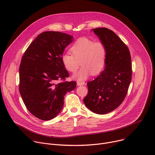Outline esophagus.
<instances>
[{
    "mask_svg": "<svg viewBox=\"0 0 155 155\" xmlns=\"http://www.w3.org/2000/svg\"><path fill=\"white\" fill-rule=\"evenodd\" d=\"M85 83H84V81H77V84L78 85V86H81V85H84Z\"/></svg>",
    "mask_w": 155,
    "mask_h": 155,
    "instance_id": "obj_1",
    "label": "esophagus"
}]
</instances>
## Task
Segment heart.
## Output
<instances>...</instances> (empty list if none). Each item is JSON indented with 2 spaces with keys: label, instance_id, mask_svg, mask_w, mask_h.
<instances>
[{
  "label": "heart",
  "instance_id": "1",
  "mask_svg": "<svg viewBox=\"0 0 155 155\" xmlns=\"http://www.w3.org/2000/svg\"><path fill=\"white\" fill-rule=\"evenodd\" d=\"M70 51L72 54L64 53L61 60L65 69L74 74L81 65H83L74 75L75 79L85 80L91 74L97 75L104 69L107 59V48L102 41L80 37L72 44Z\"/></svg>",
  "mask_w": 155,
  "mask_h": 155
}]
</instances>
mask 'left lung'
<instances>
[{"instance_id": "obj_1", "label": "left lung", "mask_w": 155, "mask_h": 155, "mask_svg": "<svg viewBox=\"0 0 155 155\" xmlns=\"http://www.w3.org/2000/svg\"><path fill=\"white\" fill-rule=\"evenodd\" d=\"M107 48L105 69L87 82L88 92L83 101L94 113L105 114L123 102L132 78V62L126 44L112 31L105 28L93 29Z\"/></svg>"}]
</instances>
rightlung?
Here are the masks:
<instances>
[{"label": "right lung", "mask_w": 155, "mask_h": 155, "mask_svg": "<svg viewBox=\"0 0 155 155\" xmlns=\"http://www.w3.org/2000/svg\"><path fill=\"white\" fill-rule=\"evenodd\" d=\"M72 41V36L65 33L42 32L21 59L19 93L28 110L40 120L56 117L64 105L66 93L77 86L76 81H65L69 74L61 60L65 48Z\"/></svg>", "instance_id": "right-lung-1"}]
</instances>
